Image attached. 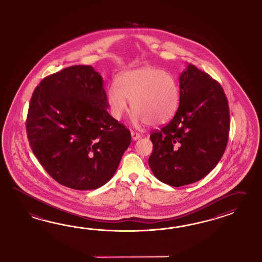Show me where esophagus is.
Here are the masks:
<instances>
[{"label":"esophagus","instance_id":"obj_1","mask_svg":"<svg viewBox=\"0 0 262 262\" xmlns=\"http://www.w3.org/2000/svg\"><path fill=\"white\" fill-rule=\"evenodd\" d=\"M130 135H132V138H133V140H134V141H136L137 139H139V138H140V135H139V134H137V133H135V132H132V133H130Z\"/></svg>","mask_w":262,"mask_h":262}]
</instances>
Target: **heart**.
<instances>
[{
    "instance_id": "obj_1",
    "label": "heart",
    "mask_w": 262,
    "mask_h": 262,
    "mask_svg": "<svg viewBox=\"0 0 262 262\" xmlns=\"http://www.w3.org/2000/svg\"><path fill=\"white\" fill-rule=\"evenodd\" d=\"M107 92V103L116 120L128 111V100L135 112V126L162 125L177 112L179 88L177 80L168 72L154 67H142L123 73Z\"/></svg>"
}]
</instances>
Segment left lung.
<instances>
[{
  "mask_svg": "<svg viewBox=\"0 0 262 262\" xmlns=\"http://www.w3.org/2000/svg\"><path fill=\"white\" fill-rule=\"evenodd\" d=\"M180 99L174 117L150 135L149 165L163 183L180 187L205 177L226 149L230 112L222 86L189 64L179 76Z\"/></svg>",
  "mask_w": 262,
  "mask_h": 262,
  "instance_id": "8db88e82",
  "label": "left lung"
}]
</instances>
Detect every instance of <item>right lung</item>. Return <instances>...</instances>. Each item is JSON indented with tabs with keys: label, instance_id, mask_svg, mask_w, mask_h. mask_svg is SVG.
I'll use <instances>...</instances> for the list:
<instances>
[{
	"label": "right lung",
	"instance_id": "add662e5",
	"mask_svg": "<svg viewBox=\"0 0 262 262\" xmlns=\"http://www.w3.org/2000/svg\"><path fill=\"white\" fill-rule=\"evenodd\" d=\"M103 78L72 66L42 79L29 104L27 133L40 164L58 183L88 191L108 182L132 142L107 113Z\"/></svg>",
	"mask_w": 262,
	"mask_h": 262
}]
</instances>
